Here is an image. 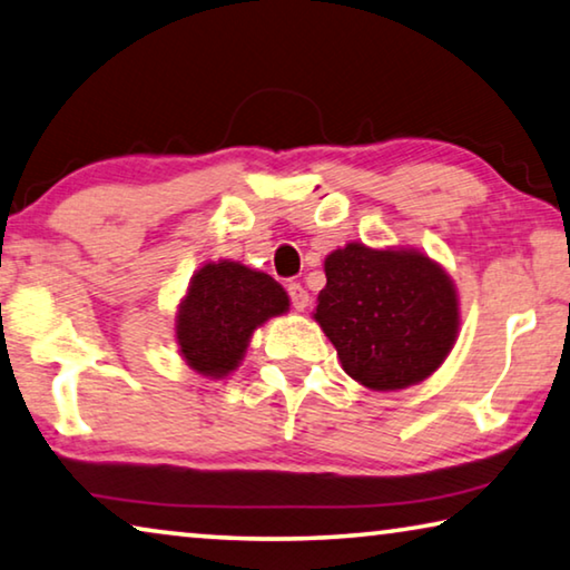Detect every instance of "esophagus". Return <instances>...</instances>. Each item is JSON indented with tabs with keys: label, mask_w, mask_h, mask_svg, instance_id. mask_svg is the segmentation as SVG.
I'll return each mask as SVG.
<instances>
[{
	"label": "esophagus",
	"mask_w": 570,
	"mask_h": 570,
	"mask_svg": "<svg viewBox=\"0 0 570 570\" xmlns=\"http://www.w3.org/2000/svg\"><path fill=\"white\" fill-rule=\"evenodd\" d=\"M286 292H288V299H292V306L296 312H304L306 306H309V294H306V288L302 284H288Z\"/></svg>",
	"instance_id": "esophagus-1"
}]
</instances>
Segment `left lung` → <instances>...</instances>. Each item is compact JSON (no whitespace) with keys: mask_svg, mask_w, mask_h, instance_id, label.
<instances>
[{"mask_svg":"<svg viewBox=\"0 0 570 570\" xmlns=\"http://www.w3.org/2000/svg\"><path fill=\"white\" fill-rule=\"evenodd\" d=\"M324 274L314 320L360 385L401 391L444 363L459 332V302L436 261L347 243L324 258Z\"/></svg>","mask_w":570,"mask_h":570,"instance_id":"obj_1","label":"left lung"}]
</instances>
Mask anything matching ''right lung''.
I'll use <instances>...</instances> for the list:
<instances>
[{
	"mask_svg": "<svg viewBox=\"0 0 570 570\" xmlns=\"http://www.w3.org/2000/svg\"><path fill=\"white\" fill-rule=\"evenodd\" d=\"M286 309V292L264 271L236 261L205 264L179 304V352L195 373L225 377L238 367L253 330Z\"/></svg>",
	"mask_w": 570,
	"mask_h": 570,
	"instance_id": "right-lung-1",
	"label": "right lung"
}]
</instances>
